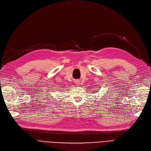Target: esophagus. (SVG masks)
Instances as JSON below:
<instances>
[{"label":"esophagus","mask_w":151,"mask_h":151,"mask_svg":"<svg viewBox=\"0 0 151 151\" xmlns=\"http://www.w3.org/2000/svg\"><path fill=\"white\" fill-rule=\"evenodd\" d=\"M75 84H76V86H80V82L79 81H75Z\"/></svg>","instance_id":"esophagus-1"}]
</instances>
